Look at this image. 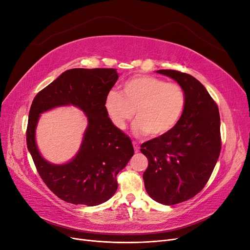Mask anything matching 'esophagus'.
I'll return each mask as SVG.
<instances>
[{"instance_id":"1","label":"esophagus","mask_w":250,"mask_h":250,"mask_svg":"<svg viewBox=\"0 0 250 250\" xmlns=\"http://www.w3.org/2000/svg\"><path fill=\"white\" fill-rule=\"evenodd\" d=\"M132 144H133V147H134L135 153H138L139 151H140V146H139V144H138L137 142H132Z\"/></svg>"}]
</instances>
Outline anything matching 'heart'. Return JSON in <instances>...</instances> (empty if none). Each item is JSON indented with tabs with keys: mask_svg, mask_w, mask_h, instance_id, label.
I'll return each instance as SVG.
<instances>
[{
	"mask_svg": "<svg viewBox=\"0 0 250 250\" xmlns=\"http://www.w3.org/2000/svg\"><path fill=\"white\" fill-rule=\"evenodd\" d=\"M187 104V96L178 83H168L153 76H135L125 82L123 95L111 90L105 99V108L119 129H124L137 110L133 131L161 138L177 125Z\"/></svg>",
	"mask_w": 250,
	"mask_h": 250,
	"instance_id": "obj_1",
	"label": "heart"
}]
</instances>
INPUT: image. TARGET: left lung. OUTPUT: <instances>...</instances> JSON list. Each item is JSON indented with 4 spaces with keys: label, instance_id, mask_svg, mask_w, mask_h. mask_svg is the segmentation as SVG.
Returning a JSON list of instances; mask_svg holds the SVG:
<instances>
[{
    "label": "left lung",
    "instance_id": "obj_1",
    "mask_svg": "<svg viewBox=\"0 0 250 250\" xmlns=\"http://www.w3.org/2000/svg\"><path fill=\"white\" fill-rule=\"evenodd\" d=\"M157 73L183 86L187 104L168 134L141 145L148 158L143 178L151 198L173 206L197 195L213 173L221 151L220 116L207 88L191 75L175 70Z\"/></svg>",
    "mask_w": 250,
    "mask_h": 250
}]
</instances>
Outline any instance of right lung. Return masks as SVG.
<instances>
[{"label": "right lung", "mask_w": 250, "mask_h": 250, "mask_svg": "<svg viewBox=\"0 0 250 250\" xmlns=\"http://www.w3.org/2000/svg\"><path fill=\"white\" fill-rule=\"evenodd\" d=\"M118 78L116 69H72L33 99L26 131L27 147L43 183L63 201L88 207L107 201L118 188V173L134 153L131 140L112 124L105 108V99ZM62 104L82 109L89 125L78 155L70 163L57 166L39 154L35 128L42 112Z\"/></svg>", "instance_id": "add662e5"}]
</instances>
